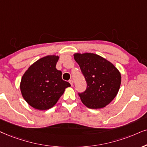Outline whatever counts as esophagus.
I'll list each match as a JSON object with an SVG mask.
<instances>
[{
	"label": "esophagus",
	"mask_w": 147,
	"mask_h": 147,
	"mask_svg": "<svg viewBox=\"0 0 147 147\" xmlns=\"http://www.w3.org/2000/svg\"><path fill=\"white\" fill-rule=\"evenodd\" d=\"M69 83H70V85H71L72 86V85H73V83H74V82H73V80H72V79H70V80H69Z\"/></svg>",
	"instance_id": "obj_1"
}]
</instances>
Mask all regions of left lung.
<instances>
[{
	"instance_id": "8db88e82",
	"label": "left lung",
	"mask_w": 147,
	"mask_h": 147,
	"mask_svg": "<svg viewBox=\"0 0 147 147\" xmlns=\"http://www.w3.org/2000/svg\"><path fill=\"white\" fill-rule=\"evenodd\" d=\"M74 57L87 83L85 92L79 93L83 105L94 109L106 107L119 90V71L112 63L94 53H75Z\"/></svg>"
}]
</instances>
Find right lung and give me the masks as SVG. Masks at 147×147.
<instances>
[{
	"mask_svg": "<svg viewBox=\"0 0 147 147\" xmlns=\"http://www.w3.org/2000/svg\"><path fill=\"white\" fill-rule=\"evenodd\" d=\"M59 57L47 55L31 65L20 83L22 96L27 103L38 110H47L58 101L70 84L62 79V72L55 66Z\"/></svg>",
	"mask_w": 147,
	"mask_h": 147,
	"instance_id": "1",
	"label": "right lung"
}]
</instances>
